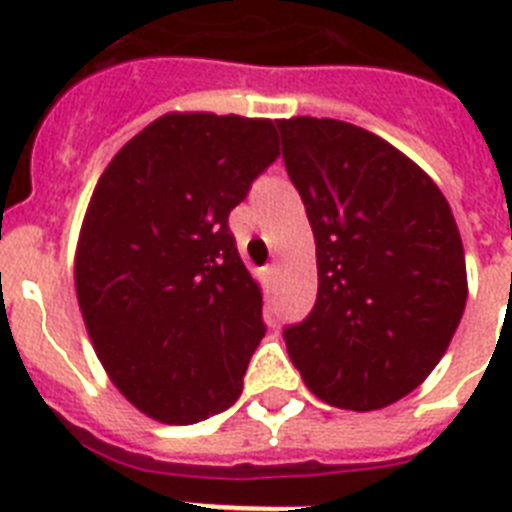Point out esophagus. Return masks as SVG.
Wrapping results in <instances>:
<instances>
[{
  "instance_id": "obj_1",
  "label": "esophagus",
  "mask_w": 512,
  "mask_h": 512,
  "mask_svg": "<svg viewBox=\"0 0 512 512\" xmlns=\"http://www.w3.org/2000/svg\"><path fill=\"white\" fill-rule=\"evenodd\" d=\"M260 276H263V281L268 287H273V284L279 281V268H276V265H265L263 271H260Z\"/></svg>"
}]
</instances>
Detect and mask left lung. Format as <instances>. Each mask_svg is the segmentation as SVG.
<instances>
[{
	"mask_svg": "<svg viewBox=\"0 0 512 512\" xmlns=\"http://www.w3.org/2000/svg\"><path fill=\"white\" fill-rule=\"evenodd\" d=\"M279 132L319 268L313 311L284 329L289 358L321 401L382 409L436 369L465 311L452 207L412 159L356 124L295 116Z\"/></svg>",
	"mask_w": 512,
	"mask_h": 512,
	"instance_id": "1",
	"label": "left lung"
}]
</instances>
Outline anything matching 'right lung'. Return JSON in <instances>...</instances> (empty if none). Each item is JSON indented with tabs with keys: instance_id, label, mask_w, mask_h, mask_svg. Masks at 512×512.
Wrapping results in <instances>:
<instances>
[{
	"instance_id": "add662e5",
	"label": "right lung",
	"mask_w": 512,
	"mask_h": 512,
	"mask_svg": "<svg viewBox=\"0 0 512 512\" xmlns=\"http://www.w3.org/2000/svg\"><path fill=\"white\" fill-rule=\"evenodd\" d=\"M279 156L271 119L167 114L111 159L76 244V297L122 396L191 425L241 396L263 295L228 215Z\"/></svg>"
}]
</instances>
